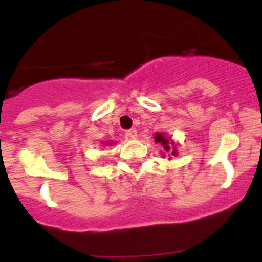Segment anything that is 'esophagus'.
Masks as SVG:
<instances>
[{
    "mask_svg": "<svg viewBox=\"0 0 262 262\" xmlns=\"http://www.w3.org/2000/svg\"><path fill=\"white\" fill-rule=\"evenodd\" d=\"M126 136H128L129 138H136L137 130L136 129H129V130H126Z\"/></svg>",
    "mask_w": 262,
    "mask_h": 262,
    "instance_id": "obj_1",
    "label": "esophagus"
}]
</instances>
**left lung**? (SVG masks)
<instances>
[{"label":"left lung","mask_w":262,"mask_h":262,"mask_svg":"<svg viewBox=\"0 0 262 262\" xmlns=\"http://www.w3.org/2000/svg\"><path fill=\"white\" fill-rule=\"evenodd\" d=\"M155 142L156 143H160L161 146L163 147V150H165V152H170V149H172L173 150L171 151V155L172 156L178 155V153H176V149H175V147H176L175 143H173L172 141H170V139H168L166 136H163V134L156 133ZM163 155H165V153H163Z\"/></svg>","instance_id":"left-lung-1"}]
</instances>
